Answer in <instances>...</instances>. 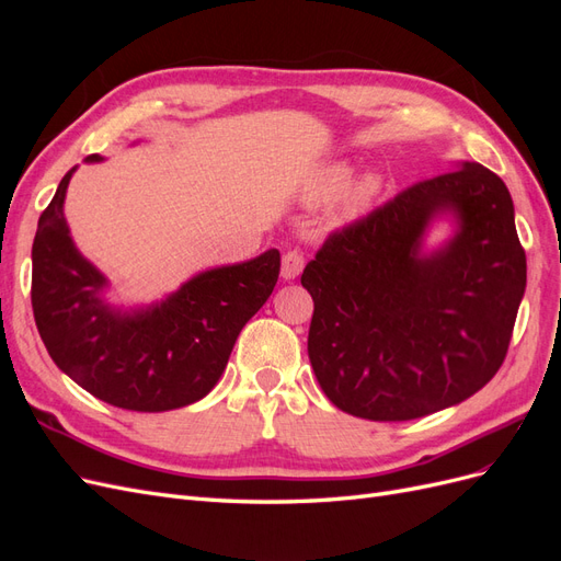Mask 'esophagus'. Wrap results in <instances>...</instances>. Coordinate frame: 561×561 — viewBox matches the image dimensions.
<instances>
[{"label":"esophagus","instance_id":"esophagus-1","mask_svg":"<svg viewBox=\"0 0 561 561\" xmlns=\"http://www.w3.org/2000/svg\"><path fill=\"white\" fill-rule=\"evenodd\" d=\"M301 268H304V254L299 250H287L280 262V276L285 280H293L301 274Z\"/></svg>","mask_w":561,"mask_h":561}]
</instances>
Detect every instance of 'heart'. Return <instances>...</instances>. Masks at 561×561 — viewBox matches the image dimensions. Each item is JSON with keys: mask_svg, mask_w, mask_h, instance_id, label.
<instances>
[{"mask_svg": "<svg viewBox=\"0 0 561 561\" xmlns=\"http://www.w3.org/2000/svg\"><path fill=\"white\" fill-rule=\"evenodd\" d=\"M353 176L355 168L348 161L328 163L311 175L307 186H304V196H307L309 203H328L342 196V201H339V217H358L379 198L386 180L377 171L363 173L355 181Z\"/></svg>", "mask_w": 561, "mask_h": 561, "instance_id": "obj_1", "label": "heart"}]
</instances>
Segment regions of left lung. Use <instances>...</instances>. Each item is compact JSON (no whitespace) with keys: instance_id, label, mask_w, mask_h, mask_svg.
Returning <instances> with one entry per match:
<instances>
[{"instance_id":"obj_1","label":"left lung","mask_w":561,"mask_h":561,"mask_svg":"<svg viewBox=\"0 0 561 561\" xmlns=\"http://www.w3.org/2000/svg\"><path fill=\"white\" fill-rule=\"evenodd\" d=\"M439 216L453 239L423 251ZM313 297L309 360L339 410L410 421L491 381L511 344L526 257L505 182L480 163L412 184L322 243L301 274Z\"/></svg>"}]
</instances>
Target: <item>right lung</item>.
<instances>
[{
	"instance_id": "1",
	"label": "right lung",
	"mask_w": 561,
	"mask_h": 561,
	"mask_svg": "<svg viewBox=\"0 0 561 561\" xmlns=\"http://www.w3.org/2000/svg\"><path fill=\"white\" fill-rule=\"evenodd\" d=\"M75 171L60 180L32 243V311L48 355L83 390L122 410L168 412L206 398L243 325L274 293L280 252L201 271L147 307H114L105 299L110 280L67 227Z\"/></svg>"
}]
</instances>
